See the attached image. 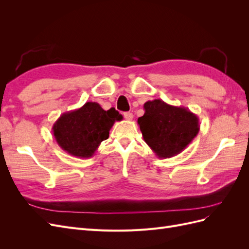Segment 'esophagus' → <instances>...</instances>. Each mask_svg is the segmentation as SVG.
I'll return each mask as SVG.
<instances>
[{"label":"esophagus","mask_w":249,"mask_h":249,"mask_svg":"<svg viewBox=\"0 0 249 249\" xmlns=\"http://www.w3.org/2000/svg\"><path fill=\"white\" fill-rule=\"evenodd\" d=\"M124 118L126 119V120H132L133 119V114L131 112H125V113H124Z\"/></svg>","instance_id":"1"}]
</instances>
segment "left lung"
<instances>
[{"label": "left lung", "mask_w": 249, "mask_h": 249, "mask_svg": "<svg viewBox=\"0 0 249 249\" xmlns=\"http://www.w3.org/2000/svg\"><path fill=\"white\" fill-rule=\"evenodd\" d=\"M143 109L144 114L137 122L143 140L161 159L182 153L199 132V119L188 108L154 100Z\"/></svg>", "instance_id": "left-lung-1"}]
</instances>
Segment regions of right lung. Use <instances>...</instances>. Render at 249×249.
<instances>
[{
	"label": "right lung",
	"instance_id": "right-lung-1",
	"mask_svg": "<svg viewBox=\"0 0 249 249\" xmlns=\"http://www.w3.org/2000/svg\"><path fill=\"white\" fill-rule=\"evenodd\" d=\"M123 115L114 109L105 111L100 104L87 102L79 109L65 112L53 124L58 145L77 158H91L109 131Z\"/></svg>",
	"mask_w": 249,
	"mask_h": 249
}]
</instances>
